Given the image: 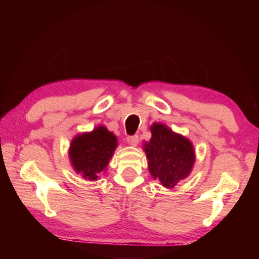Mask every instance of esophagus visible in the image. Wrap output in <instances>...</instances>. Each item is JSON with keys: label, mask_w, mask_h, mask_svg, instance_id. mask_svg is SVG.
<instances>
[{"label": "esophagus", "mask_w": 259, "mask_h": 259, "mask_svg": "<svg viewBox=\"0 0 259 259\" xmlns=\"http://www.w3.org/2000/svg\"><path fill=\"white\" fill-rule=\"evenodd\" d=\"M138 142H139V138L137 135L129 136V137H126V143H128L130 146H137Z\"/></svg>", "instance_id": "34e87169"}]
</instances>
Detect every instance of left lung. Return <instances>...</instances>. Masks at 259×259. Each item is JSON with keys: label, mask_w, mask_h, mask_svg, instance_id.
<instances>
[{"label": "left lung", "mask_w": 259, "mask_h": 259, "mask_svg": "<svg viewBox=\"0 0 259 259\" xmlns=\"http://www.w3.org/2000/svg\"><path fill=\"white\" fill-rule=\"evenodd\" d=\"M151 134L150 142L144 143L148 170L162 186L172 188L191 174L195 163L194 146L185 136L159 122L151 125Z\"/></svg>", "instance_id": "left-lung-1"}]
</instances>
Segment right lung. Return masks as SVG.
I'll return each instance as SVG.
<instances>
[{
	"label": "right lung",
	"instance_id": "1",
	"mask_svg": "<svg viewBox=\"0 0 259 259\" xmlns=\"http://www.w3.org/2000/svg\"><path fill=\"white\" fill-rule=\"evenodd\" d=\"M117 147V138L106 126L98 125L88 133L77 134L69 145L68 156L74 171L83 179L95 182L107 170Z\"/></svg>",
	"mask_w": 259,
	"mask_h": 259
}]
</instances>
